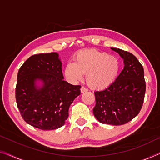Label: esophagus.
<instances>
[{
	"label": "esophagus",
	"instance_id": "esophagus-1",
	"mask_svg": "<svg viewBox=\"0 0 160 160\" xmlns=\"http://www.w3.org/2000/svg\"><path fill=\"white\" fill-rule=\"evenodd\" d=\"M88 91L87 88H86L85 87H82V88H81V92L82 93H84V92H87Z\"/></svg>",
	"mask_w": 160,
	"mask_h": 160
}]
</instances>
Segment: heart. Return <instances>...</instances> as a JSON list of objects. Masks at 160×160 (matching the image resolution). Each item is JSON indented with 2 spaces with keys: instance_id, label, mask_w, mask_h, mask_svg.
<instances>
[{
  "instance_id": "heart-1",
  "label": "heart",
  "mask_w": 160,
  "mask_h": 160,
  "mask_svg": "<svg viewBox=\"0 0 160 160\" xmlns=\"http://www.w3.org/2000/svg\"><path fill=\"white\" fill-rule=\"evenodd\" d=\"M119 68V61L115 56L96 49H88L77 53L74 63L66 64L64 74L72 83L79 82L86 74L88 85L93 89L100 90L112 84Z\"/></svg>"
}]
</instances>
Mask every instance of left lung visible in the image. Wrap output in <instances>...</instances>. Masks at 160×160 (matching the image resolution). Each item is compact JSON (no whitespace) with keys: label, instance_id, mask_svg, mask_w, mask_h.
<instances>
[{"label":"left lung","instance_id":"1","mask_svg":"<svg viewBox=\"0 0 160 160\" xmlns=\"http://www.w3.org/2000/svg\"><path fill=\"white\" fill-rule=\"evenodd\" d=\"M124 60V69L109 87L94 92V117L102 124L122 125L137 116L146 90L143 66L132 53L111 48Z\"/></svg>","mask_w":160,"mask_h":160}]
</instances>
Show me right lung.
I'll use <instances>...</instances> for the list:
<instances>
[{
  "mask_svg": "<svg viewBox=\"0 0 160 160\" xmlns=\"http://www.w3.org/2000/svg\"><path fill=\"white\" fill-rule=\"evenodd\" d=\"M61 66L57 53H39L29 57L18 71L17 106L24 121L31 126L42 130L63 126L70 105L81 94L80 85L63 80Z\"/></svg>",
  "mask_w": 160,
  "mask_h": 160,
  "instance_id": "1",
  "label": "right lung"
}]
</instances>
